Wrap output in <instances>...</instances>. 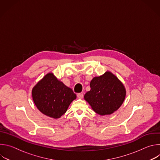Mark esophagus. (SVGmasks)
Segmentation results:
<instances>
[{
	"label": "esophagus",
	"mask_w": 160,
	"mask_h": 160,
	"mask_svg": "<svg viewBox=\"0 0 160 160\" xmlns=\"http://www.w3.org/2000/svg\"><path fill=\"white\" fill-rule=\"evenodd\" d=\"M77 98L78 99H82L83 98V94H82V93H80V94H77Z\"/></svg>",
	"instance_id": "esophagus-1"
}]
</instances>
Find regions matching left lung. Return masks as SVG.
I'll list each match as a JSON object with an SVG mask.
<instances>
[{"label":"left lung","instance_id":"1","mask_svg":"<svg viewBox=\"0 0 160 160\" xmlns=\"http://www.w3.org/2000/svg\"><path fill=\"white\" fill-rule=\"evenodd\" d=\"M90 86V90L85 94L84 99L99 115H111L120 108L125 99L124 85L109 71L94 77Z\"/></svg>","mask_w":160,"mask_h":160}]
</instances>
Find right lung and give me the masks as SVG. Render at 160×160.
I'll return each mask as SVG.
<instances>
[{
    "label": "right lung",
    "instance_id": "1",
    "mask_svg": "<svg viewBox=\"0 0 160 160\" xmlns=\"http://www.w3.org/2000/svg\"><path fill=\"white\" fill-rule=\"evenodd\" d=\"M33 101L43 115L54 119L59 118L77 98L72 88L59 80L53 73L45 75L33 87Z\"/></svg>",
    "mask_w": 160,
    "mask_h": 160
}]
</instances>
